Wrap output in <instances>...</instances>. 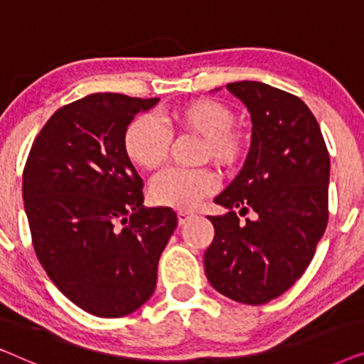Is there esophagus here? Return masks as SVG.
<instances>
[{
    "label": "esophagus",
    "mask_w": 364,
    "mask_h": 364,
    "mask_svg": "<svg viewBox=\"0 0 364 364\" xmlns=\"http://www.w3.org/2000/svg\"><path fill=\"white\" fill-rule=\"evenodd\" d=\"M193 217H196V213H193V212H187V210H178L177 212V218H178V223H181V225L187 223Z\"/></svg>",
    "instance_id": "34e87169"
}]
</instances>
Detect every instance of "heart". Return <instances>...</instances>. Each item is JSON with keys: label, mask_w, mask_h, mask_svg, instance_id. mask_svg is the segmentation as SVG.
I'll return each instance as SVG.
<instances>
[{"label": "heart", "mask_w": 364, "mask_h": 364, "mask_svg": "<svg viewBox=\"0 0 364 364\" xmlns=\"http://www.w3.org/2000/svg\"><path fill=\"white\" fill-rule=\"evenodd\" d=\"M168 126L203 137L202 157L218 164H232L240 156L242 136L235 114L223 102L197 99L173 109L166 117ZM171 131L154 116H139L124 131L122 146L127 157L142 168L161 166L171 146ZM218 178L210 168L168 167L152 178L149 196L162 207L193 208L203 197L217 191Z\"/></svg>", "instance_id": "b5f03b06"}]
</instances>
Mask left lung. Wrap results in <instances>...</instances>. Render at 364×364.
<instances>
[{
  "label": "left lung",
  "mask_w": 364,
  "mask_h": 364,
  "mask_svg": "<svg viewBox=\"0 0 364 364\" xmlns=\"http://www.w3.org/2000/svg\"><path fill=\"white\" fill-rule=\"evenodd\" d=\"M252 117V144L238 176L208 217L215 235L205 250L210 285L230 300L263 305L280 296L313 260L328 223L330 154L300 97L257 81L227 84ZM241 215L255 211L253 221Z\"/></svg>",
  "instance_id": "1"
}]
</instances>
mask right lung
<instances>
[{
    "mask_svg": "<svg viewBox=\"0 0 364 364\" xmlns=\"http://www.w3.org/2000/svg\"><path fill=\"white\" fill-rule=\"evenodd\" d=\"M157 102L97 92L63 106L24 166L38 260L59 291L94 316L131 315L152 296L177 227L172 208L144 207L142 178L122 146L134 116Z\"/></svg>",
    "mask_w": 364,
    "mask_h": 364,
    "instance_id": "right-lung-1",
    "label": "right lung"
}]
</instances>
